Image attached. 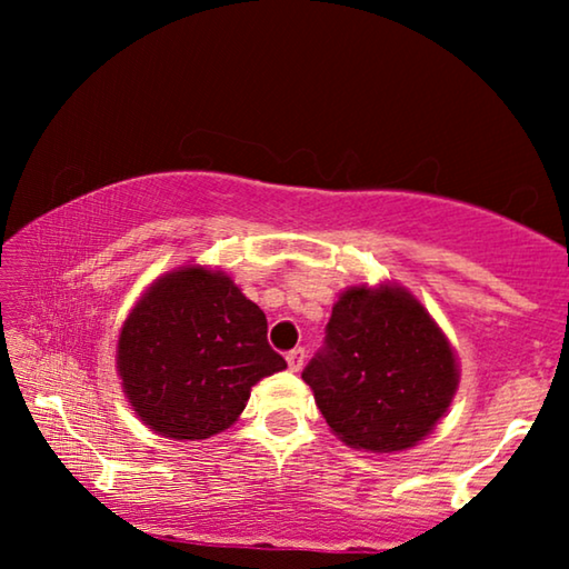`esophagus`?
<instances>
[{
	"label": "esophagus",
	"instance_id": "esophagus-1",
	"mask_svg": "<svg viewBox=\"0 0 569 569\" xmlns=\"http://www.w3.org/2000/svg\"><path fill=\"white\" fill-rule=\"evenodd\" d=\"M302 362H306V349H302V347L292 349V352H287V365H290L292 372H298L302 368Z\"/></svg>",
	"mask_w": 569,
	"mask_h": 569
}]
</instances>
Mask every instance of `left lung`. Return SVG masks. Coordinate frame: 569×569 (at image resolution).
I'll return each instance as SVG.
<instances>
[{"instance_id":"1","label":"left lung","mask_w":569,"mask_h":569,"mask_svg":"<svg viewBox=\"0 0 569 569\" xmlns=\"http://www.w3.org/2000/svg\"><path fill=\"white\" fill-rule=\"evenodd\" d=\"M302 380L347 446L391 453L415 446L446 415L458 372L448 339L411 295L349 287Z\"/></svg>"}]
</instances>
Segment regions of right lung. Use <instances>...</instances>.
<instances>
[{
  "instance_id": "1",
  "label": "right lung",
  "mask_w": 569,
  "mask_h": 569,
  "mask_svg": "<svg viewBox=\"0 0 569 569\" xmlns=\"http://www.w3.org/2000/svg\"><path fill=\"white\" fill-rule=\"evenodd\" d=\"M267 316L230 277L186 267L158 279L119 337V372L144 425L204 440L236 422L251 386L284 370Z\"/></svg>"
}]
</instances>
